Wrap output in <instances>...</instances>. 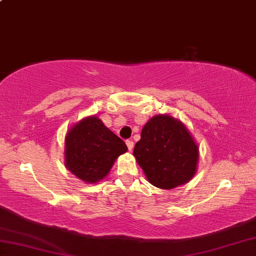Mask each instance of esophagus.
Wrapping results in <instances>:
<instances>
[{
  "mask_svg": "<svg viewBox=\"0 0 256 256\" xmlns=\"http://www.w3.org/2000/svg\"><path fill=\"white\" fill-rule=\"evenodd\" d=\"M126 146H128V149L130 151H132V150H133V148H134V144H133V141H132V140H128V141H126Z\"/></svg>",
  "mask_w": 256,
  "mask_h": 256,
  "instance_id": "34e87169",
  "label": "esophagus"
}]
</instances>
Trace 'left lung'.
Listing matches in <instances>:
<instances>
[{
    "label": "left lung",
    "instance_id": "obj_1",
    "mask_svg": "<svg viewBox=\"0 0 256 256\" xmlns=\"http://www.w3.org/2000/svg\"><path fill=\"white\" fill-rule=\"evenodd\" d=\"M133 156L149 183L172 190L186 184L196 175L198 146L180 120L157 115L142 128Z\"/></svg>",
    "mask_w": 256,
    "mask_h": 256
}]
</instances>
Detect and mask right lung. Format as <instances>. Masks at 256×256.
Returning a JSON list of instances; mask_svg holds the SVG:
<instances>
[{"label":"right lung","mask_w":256,"mask_h":256,"mask_svg":"<svg viewBox=\"0 0 256 256\" xmlns=\"http://www.w3.org/2000/svg\"><path fill=\"white\" fill-rule=\"evenodd\" d=\"M128 151L122 138L102 120L89 116L68 130L66 136V167L86 183H97L108 175L115 160Z\"/></svg>","instance_id":"add662e5"}]
</instances>
